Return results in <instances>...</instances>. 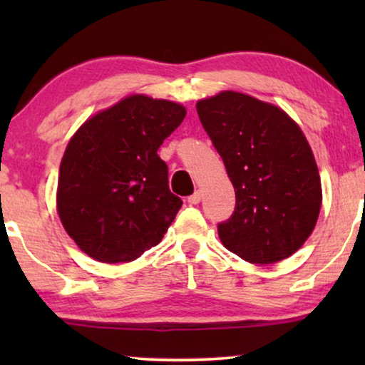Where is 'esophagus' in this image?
<instances>
[{
  "instance_id": "esophagus-1",
  "label": "esophagus",
  "mask_w": 365,
  "mask_h": 365,
  "mask_svg": "<svg viewBox=\"0 0 365 365\" xmlns=\"http://www.w3.org/2000/svg\"><path fill=\"white\" fill-rule=\"evenodd\" d=\"M201 199H202L201 191H196L192 194V196L187 197V201H189V204H199V202H201Z\"/></svg>"
}]
</instances>
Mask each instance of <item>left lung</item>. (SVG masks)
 <instances>
[{"instance_id":"obj_1","label":"left lung","mask_w":365,"mask_h":365,"mask_svg":"<svg viewBox=\"0 0 365 365\" xmlns=\"http://www.w3.org/2000/svg\"><path fill=\"white\" fill-rule=\"evenodd\" d=\"M196 109L236 191L224 247L274 264L302 247L322 206L321 176L299 124L276 104L237 91L199 99Z\"/></svg>"}]
</instances>
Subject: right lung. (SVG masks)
Instances as JSON below:
<instances>
[{"instance_id": "1", "label": "right lung", "mask_w": 365, "mask_h": 365, "mask_svg": "<svg viewBox=\"0 0 365 365\" xmlns=\"http://www.w3.org/2000/svg\"><path fill=\"white\" fill-rule=\"evenodd\" d=\"M182 104L131 94L84 121L59 164L56 209L68 236L99 262L138 259L161 242L182 206L158 156Z\"/></svg>"}]
</instances>
